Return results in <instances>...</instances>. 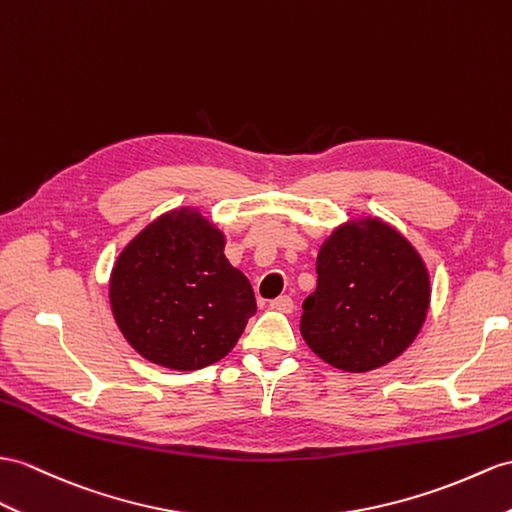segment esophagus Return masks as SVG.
<instances>
[{
  "instance_id": "esophagus-1",
  "label": "esophagus",
  "mask_w": 512,
  "mask_h": 512,
  "mask_svg": "<svg viewBox=\"0 0 512 512\" xmlns=\"http://www.w3.org/2000/svg\"><path fill=\"white\" fill-rule=\"evenodd\" d=\"M269 306H271L273 310H278V313H293V308H295L293 299H291L289 295H280V297H276V299H271Z\"/></svg>"
}]
</instances>
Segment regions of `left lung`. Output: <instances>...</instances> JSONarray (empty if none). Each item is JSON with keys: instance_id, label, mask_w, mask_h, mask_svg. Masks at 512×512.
I'll return each instance as SVG.
<instances>
[{"instance_id": "8db88e82", "label": "left lung", "mask_w": 512, "mask_h": 512, "mask_svg": "<svg viewBox=\"0 0 512 512\" xmlns=\"http://www.w3.org/2000/svg\"><path fill=\"white\" fill-rule=\"evenodd\" d=\"M430 306V278L404 236L378 219L334 230L304 299V341L328 365L363 373L415 341Z\"/></svg>"}]
</instances>
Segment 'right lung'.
Here are the masks:
<instances>
[{
  "label": "right lung",
  "instance_id": "right-lung-1",
  "mask_svg": "<svg viewBox=\"0 0 512 512\" xmlns=\"http://www.w3.org/2000/svg\"><path fill=\"white\" fill-rule=\"evenodd\" d=\"M223 234L197 210L162 215L123 249L110 306L143 358L193 371L217 363L256 313L252 284L223 254Z\"/></svg>",
  "mask_w": 512,
  "mask_h": 512
}]
</instances>
